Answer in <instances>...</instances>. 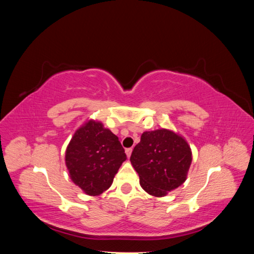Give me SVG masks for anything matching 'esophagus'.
I'll return each instance as SVG.
<instances>
[{"label":"esophagus","mask_w":254,"mask_h":254,"mask_svg":"<svg viewBox=\"0 0 254 254\" xmlns=\"http://www.w3.org/2000/svg\"><path fill=\"white\" fill-rule=\"evenodd\" d=\"M125 152H126L127 157L130 158V156H131V152H132V148H127V149L125 150Z\"/></svg>","instance_id":"34e87169"}]
</instances>
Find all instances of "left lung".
<instances>
[{"label":"left lung","instance_id":"8db88e82","mask_svg":"<svg viewBox=\"0 0 254 254\" xmlns=\"http://www.w3.org/2000/svg\"><path fill=\"white\" fill-rule=\"evenodd\" d=\"M191 159L187 140L171 129L161 128L142 133L130 162L146 193L164 197L187 180Z\"/></svg>","mask_w":254,"mask_h":254}]
</instances>
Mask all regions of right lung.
Masks as SVG:
<instances>
[{
	"label": "right lung",
	"mask_w": 254,
	"mask_h": 254,
	"mask_svg": "<svg viewBox=\"0 0 254 254\" xmlns=\"http://www.w3.org/2000/svg\"><path fill=\"white\" fill-rule=\"evenodd\" d=\"M127 159L119 137L103 123L88 120L76 130L65 150L71 180L89 196L101 195Z\"/></svg>",
	"instance_id": "1"
}]
</instances>
